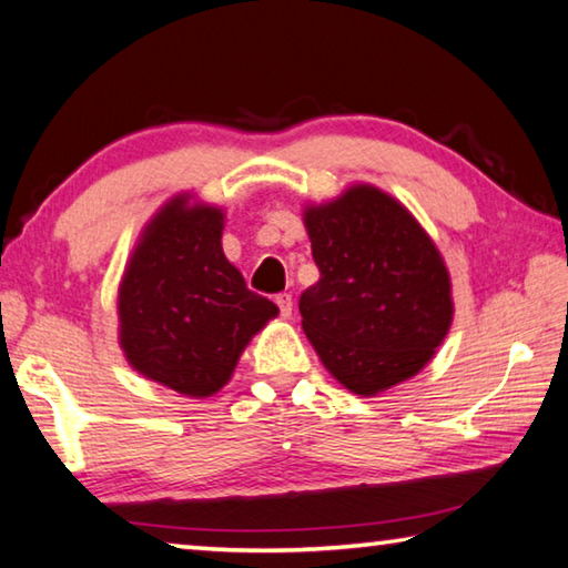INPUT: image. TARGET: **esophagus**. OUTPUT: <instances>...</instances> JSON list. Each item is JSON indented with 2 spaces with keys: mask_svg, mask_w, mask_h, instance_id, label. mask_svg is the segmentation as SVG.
Instances as JSON below:
<instances>
[{
  "mask_svg": "<svg viewBox=\"0 0 568 568\" xmlns=\"http://www.w3.org/2000/svg\"><path fill=\"white\" fill-rule=\"evenodd\" d=\"M276 306H278V312H282V317L286 320L292 314V294H276Z\"/></svg>",
  "mask_w": 568,
  "mask_h": 568,
  "instance_id": "obj_1",
  "label": "esophagus"
}]
</instances>
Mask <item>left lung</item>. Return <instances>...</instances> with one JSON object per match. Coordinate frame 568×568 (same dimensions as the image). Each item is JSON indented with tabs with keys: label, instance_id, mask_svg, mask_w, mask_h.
Instances as JSON below:
<instances>
[{
	"label": "left lung",
	"instance_id": "1",
	"mask_svg": "<svg viewBox=\"0 0 568 568\" xmlns=\"http://www.w3.org/2000/svg\"><path fill=\"white\" fill-rule=\"evenodd\" d=\"M320 282L300 296L302 329L322 365L355 395L420 372L453 322L450 274L403 203L357 183L306 206Z\"/></svg>",
	"mask_w": 568,
	"mask_h": 568
}]
</instances>
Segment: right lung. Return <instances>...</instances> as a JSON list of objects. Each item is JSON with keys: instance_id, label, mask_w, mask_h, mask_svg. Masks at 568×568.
Instances as JSON below:
<instances>
[{"instance_id": "1", "label": "right lung", "mask_w": 568, "mask_h": 568, "mask_svg": "<svg viewBox=\"0 0 568 568\" xmlns=\"http://www.w3.org/2000/svg\"><path fill=\"white\" fill-rule=\"evenodd\" d=\"M223 211L175 196L130 254L118 292L130 367L189 397L229 383L251 337L278 314L223 256Z\"/></svg>"}]
</instances>
